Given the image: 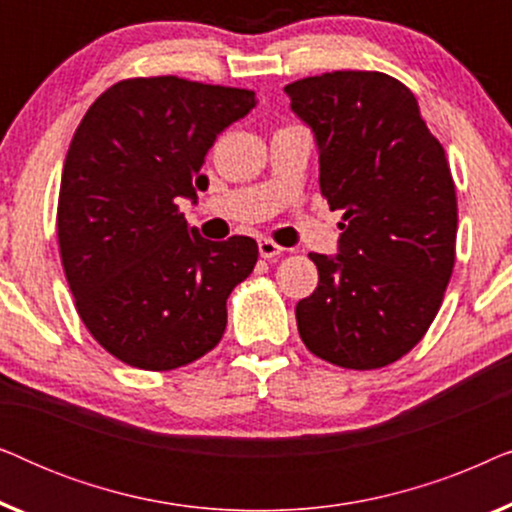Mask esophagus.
I'll return each instance as SVG.
<instances>
[{
    "label": "esophagus",
    "mask_w": 512,
    "mask_h": 512,
    "mask_svg": "<svg viewBox=\"0 0 512 512\" xmlns=\"http://www.w3.org/2000/svg\"><path fill=\"white\" fill-rule=\"evenodd\" d=\"M284 251V247H279L277 242L268 240V237H263V240H258V254H261L263 258H275Z\"/></svg>",
    "instance_id": "1"
}]
</instances>
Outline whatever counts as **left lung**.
<instances>
[{
  "label": "left lung",
  "mask_w": 512,
  "mask_h": 512,
  "mask_svg": "<svg viewBox=\"0 0 512 512\" xmlns=\"http://www.w3.org/2000/svg\"><path fill=\"white\" fill-rule=\"evenodd\" d=\"M284 90L317 139L321 195L342 209L338 254H310L319 284L296 305L298 333L333 366L384 368L424 338L452 277L445 149L389 74L328 72Z\"/></svg>",
  "instance_id": "1"
}]
</instances>
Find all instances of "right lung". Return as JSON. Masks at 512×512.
<instances>
[{
  "instance_id": "right-lung-1",
  "label": "right lung",
  "mask_w": 512,
  "mask_h": 512,
  "mask_svg": "<svg viewBox=\"0 0 512 512\" xmlns=\"http://www.w3.org/2000/svg\"><path fill=\"white\" fill-rule=\"evenodd\" d=\"M256 107L254 90L179 76L104 90L69 144L58 244L76 312L118 361L174 370L219 345L226 300L258 261V244L205 240L179 198L198 200L219 132Z\"/></svg>"
}]
</instances>
